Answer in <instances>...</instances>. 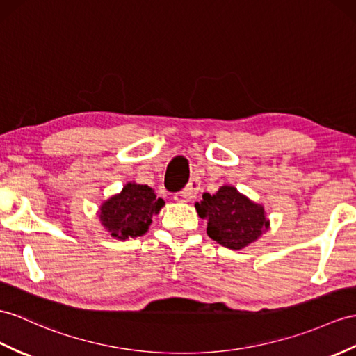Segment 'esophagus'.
<instances>
[{
    "mask_svg": "<svg viewBox=\"0 0 356 356\" xmlns=\"http://www.w3.org/2000/svg\"><path fill=\"white\" fill-rule=\"evenodd\" d=\"M197 190H199V181L196 178H193L192 181H190L188 186L186 188H183V190H181V192L175 193L173 199H175L177 202H187V201H190V199H192L196 195Z\"/></svg>",
    "mask_w": 356,
    "mask_h": 356,
    "instance_id": "esophagus-1",
    "label": "esophagus"
}]
</instances>
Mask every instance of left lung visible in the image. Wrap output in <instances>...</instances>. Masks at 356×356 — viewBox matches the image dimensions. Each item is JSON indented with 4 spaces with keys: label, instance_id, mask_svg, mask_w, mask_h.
<instances>
[{
    "label": "left lung",
    "instance_id": "1",
    "mask_svg": "<svg viewBox=\"0 0 356 356\" xmlns=\"http://www.w3.org/2000/svg\"><path fill=\"white\" fill-rule=\"evenodd\" d=\"M195 207L199 218L208 220V237L229 249L238 250L254 243L270 225L264 207L232 186H222L214 195L204 193Z\"/></svg>",
    "mask_w": 356,
    "mask_h": 356
}]
</instances>
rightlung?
I'll use <instances>...</instances> for the list:
<instances>
[{
    "instance_id": "add662e5",
    "label": "right lung",
    "mask_w": 356,
    "mask_h": 356,
    "mask_svg": "<svg viewBox=\"0 0 356 356\" xmlns=\"http://www.w3.org/2000/svg\"><path fill=\"white\" fill-rule=\"evenodd\" d=\"M164 201L148 186L128 183L122 192L107 199L99 208V220L111 237L134 238L148 231L152 216L159 214Z\"/></svg>"
}]
</instances>
